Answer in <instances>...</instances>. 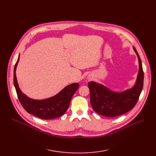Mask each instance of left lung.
I'll use <instances>...</instances> for the list:
<instances>
[{
    "instance_id": "8db88e82",
    "label": "left lung",
    "mask_w": 156,
    "mask_h": 156,
    "mask_svg": "<svg viewBox=\"0 0 156 156\" xmlns=\"http://www.w3.org/2000/svg\"><path fill=\"white\" fill-rule=\"evenodd\" d=\"M139 62V71L135 85L122 92H114L102 85L94 81L88 84L90 89V104L93 109L101 115L116 117L132 110L136 104L144 84V71L142 61L133 47Z\"/></svg>"
}]
</instances>
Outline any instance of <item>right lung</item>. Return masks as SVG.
<instances>
[{"instance_id": "add662e5", "label": "right lung", "mask_w": 156, "mask_h": 156, "mask_svg": "<svg viewBox=\"0 0 156 156\" xmlns=\"http://www.w3.org/2000/svg\"><path fill=\"white\" fill-rule=\"evenodd\" d=\"M20 55L14 69V85L16 93L23 108L28 113L43 119H51L61 116L67 111L71 98L79 87L78 83L66 87L55 96L45 100H34L23 94L19 88L16 76V69Z\"/></svg>"}]
</instances>
